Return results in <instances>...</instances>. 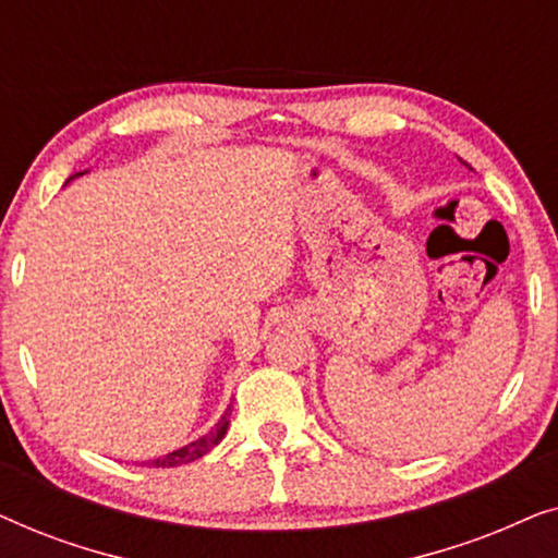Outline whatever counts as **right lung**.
<instances>
[{
	"instance_id": "obj_1",
	"label": "right lung",
	"mask_w": 558,
	"mask_h": 558,
	"mask_svg": "<svg viewBox=\"0 0 558 558\" xmlns=\"http://www.w3.org/2000/svg\"><path fill=\"white\" fill-rule=\"evenodd\" d=\"M83 172H78V174H73V178H81ZM71 178V180H73ZM231 411H233V403H228V409L223 411V416L218 418V424L213 426V429L208 432V434H203V437H197L195 441H190V445H185V447H180V449H174V452H170V454H165V457H157V460H149L147 464H151V468H180V464H187V462H195V460H201L203 454H208L213 447L218 445L220 439L226 437V432H228V418H231Z\"/></svg>"
}]
</instances>
